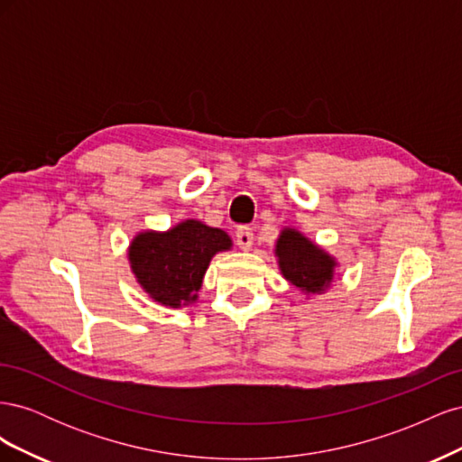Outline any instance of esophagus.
<instances>
[{"label": "esophagus", "mask_w": 462, "mask_h": 462, "mask_svg": "<svg viewBox=\"0 0 462 462\" xmlns=\"http://www.w3.org/2000/svg\"><path fill=\"white\" fill-rule=\"evenodd\" d=\"M235 236H236V245H239L243 250H250V246L254 243V231L248 226H241L236 229Z\"/></svg>", "instance_id": "1"}]
</instances>
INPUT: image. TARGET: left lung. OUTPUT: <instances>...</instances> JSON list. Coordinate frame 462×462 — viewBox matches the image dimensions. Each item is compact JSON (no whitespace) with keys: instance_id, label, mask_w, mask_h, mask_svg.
Returning a JSON list of instances; mask_svg holds the SVG:
<instances>
[{"instance_id":"obj_1","label":"left lung","mask_w":462,"mask_h":462,"mask_svg":"<svg viewBox=\"0 0 462 462\" xmlns=\"http://www.w3.org/2000/svg\"><path fill=\"white\" fill-rule=\"evenodd\" d=\"M275 254L285 279L300 291L319 292L329 285L335 268L333 258L300 233L285 229L277 241Z\"/></svg>"}]
</instances>
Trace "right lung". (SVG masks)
Wrapping results in <instances>:
<instances>
[{
  "mask_svg": "<svg viewBox=\"0 0 462 462\" xmlns=\"http://www.w3.org/2000/svg\"><path fill=\"white\" fill-rule=\"evenodd\" d=\"M229 246L226 231L187 219L167 233L138 235L129 248V260L148 295L177 309L197 300L209 260Z\"/></svg>",
  "mask_w": 462,
  "mask_h": 462,
  "instance_id": "1",
  "label": "right lung"
}]
</instances>
